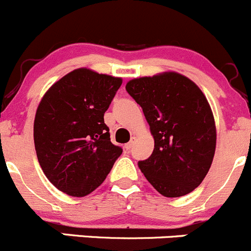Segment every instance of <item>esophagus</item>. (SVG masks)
Segmentation results:
<instances>
[{"label": "esophagus", "mask_w": 251, "mask_h": 251, "mask_svg": "<svg viewBox=\"0 0 251 251\" xmlns=\"http://www.w3.org/2000/svg\"><path fill=\"white\" fill-rule=\"evenodd\" d=\"M133 144H134V142H133V140H132V142L127 143V144L124 145V148H126V149H127V150H130L133 148Z\"/></svg>", "instance_id": "obj_1"}]
</instances>
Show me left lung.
<instances>
[{
    "label": "left lung",
    "mask_w": 251,
    "mask_h": 251,
    "mask_svg": "<svg viewBox=\"0 0 251 251\" xmlns=\"http://www.w3.org/2000/svg\"><path fill=\"white\" fill-rule=\"evenodd\" d=\"M128 94L143 108L154 138L140 171L165 197H181L201 185L216 151L213 112L201 88L176 71L129 80Z\"/></svg>",
    "instance_id": "obj_1"
}]
</instances>
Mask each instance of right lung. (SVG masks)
<instances>
[{
    "label": "right lung",
    "instance_id": "add662e5",
    "mask_svg": "<svg viewBox=\"0 0 251 251\" xmlns=\"http://www.w3.org/2000/svg\"><path fill=\"white\" fill-rule=\"evenodd\" d=\"M122 77L75 69L52 83L38 104L34 147L48 180L61 192L83 197L96 190L122 149L104 124Z\"/></svg>",
    "mask_w": 251,
    "mask_h": 251
}]
</instances>
